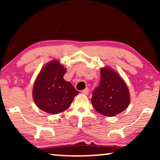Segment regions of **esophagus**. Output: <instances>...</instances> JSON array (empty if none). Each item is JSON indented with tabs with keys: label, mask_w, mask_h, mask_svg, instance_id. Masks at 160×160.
I'll return each mask as SVG.
<instances>
[{
	"label": "esophagus",
	"mask_w": 160,
	"mask_h": 160,
	"mask_svg": "<svg viewBox=\"0 0 160 160\" xmlns=\"http://www.w3.org/2000/svg\"><path fill=\"white\" fill-rule=\"evenodd\" d=\"M82 94H84V95H87L89 94V89H84V90H82Z\"/></svg>",
	"instance_id": "esophagus-1"
}]
</instances>
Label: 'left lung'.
<instances>
[{
	"label": "left lung",
	"mask_w": 160,
	"mask_h": 160,
	"mask_svg": "<svg viewBox=\"0 0 160 160\" xmlns=\"http://www.w3.org/2000/svg\"><path fill=\"white\" fill-rule=\"evenodd\" d=\"M100 83L92 92L91 102L95 111L113 117L125 110L130 103V93L119 74L108 68L100 70Z\"/></svg>",
	"instance_id": "left-lung-1"
}]
</instances>
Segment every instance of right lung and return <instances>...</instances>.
Here are the masks:
<instances>
[{
	"label": "right lung",
	"mask_w": 160,
	"mask_h": 160,
	"mask_svg": "<svg viewBox=\"0 0 160 160\" xmlns=\"http://www.w3.org/2000/svg\"><path fill=\"white\" fill-rule=\"evenodd\" d=\"M66 70L58 60L51 61L41 70L32 89V97L41 110L56 114L67 110L78 94L63 78Z\"/></svg>",
	"instance_id": "1"
}]
</instances>
